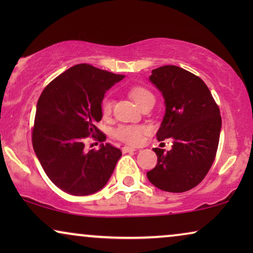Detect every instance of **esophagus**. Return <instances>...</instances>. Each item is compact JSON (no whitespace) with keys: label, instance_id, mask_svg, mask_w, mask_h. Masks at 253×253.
<instances>
[{"label":"esophagus","instance_id":"34e87169","mask_svg":"<svg viewBox=\"0 0 253 253\" xmlns=\"http://www.w3.org/2000/svg\"><path fill=\"white\" fill-rule=\"evenodd\" d=\"M134 151H136V148H133V147H129V146L122 147L123 153H129V152H134Z\"/></svg>","mask_w":253,"mask_h":253}]
</instances>
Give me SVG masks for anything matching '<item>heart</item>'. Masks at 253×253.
<instances>
[{
    "label": "heart",
    "instance_id": "obj_1",
    "mask_svg": "<svg viewBox=\"0 0 253 253\" xmlns=\"http://www.w3.org/2000/svg\"><path fill=\"white\" fill-rule=\"evenodd\" d=\"M130 98L140 106L147 99L154 98L153 94L143 86H133L129 89ZM113 109V100L110 96H105L101 101V113L103 116H109ZM145 127L140 126H120L114 131V136L123 143L129 145H138L143 139Z\"/></svg>",
    "mask_w": 253,
    "mask_h": 253
}]
</instances>
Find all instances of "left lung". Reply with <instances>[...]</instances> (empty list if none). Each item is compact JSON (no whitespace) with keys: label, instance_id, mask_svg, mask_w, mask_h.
I'll return each instance as SVG.
<instances>
[{"label":"left lung","instance_id":"1","mask_svg":"<svg viewBox=\"0 0 253 253\" xmlns=\"http://www.w3.org/2000/svg\"><path fill=\"white\" fill-rule=\"evenodd\" d=\"M150 82L161 92L166 113L158 140L171 138V150L153 148L158 164L147 178L158 189L184 192L203 181L217 151L219 107L199 77L176 65L152 70Z\"/></svg>","mask_w":253,"mask_h":253}]
</instances>
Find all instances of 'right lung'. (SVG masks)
<instances>
[{"label":"right lung","mask_w":253,"mask_h":253,"mask_svg":"<svg viewBox=\"0 0 253 253\" xmlns=\"http://www.w3.org/2000/svg\"><path fill=\"white\" fill-rule=\"evenodd\" d=\"M124 78L89 64H77L50 82L37 103L32 144L51 182L72 196L98 192L109 181L120 148L101 144L86 152L85 138L105 141L94 126L102 119L106 91Z\"/></svg>","instance_id":"obj_1"}]
</instances>
